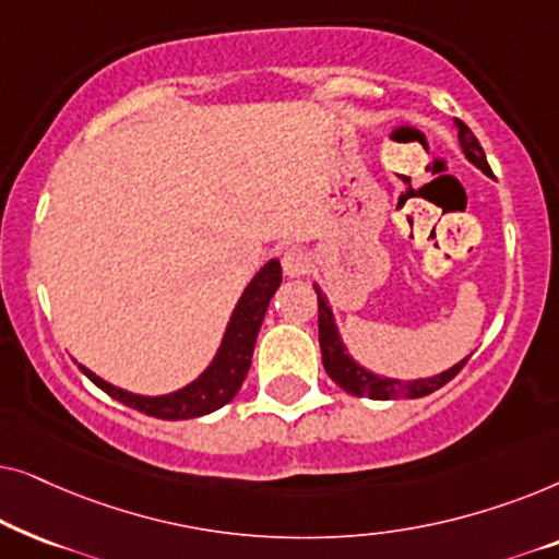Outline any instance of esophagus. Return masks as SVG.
Masks as SVG:
<instances>
[{
	"label": "esophagus",
	"mask_w": 559,
	"mask_h": 559,
	"mask_svg": "<svg viewBox=\"0 0 559 559\" xmlns=\"http://www.w3.org/2000/svg\"><path fill=\"white\" fill-rule=\"evenodd\" d=\"M282 270H285L287 277H302L310 270V257L302 249H289L282 257Z\"/></svg>",
	"instance_id": "1"
}]
</instances>
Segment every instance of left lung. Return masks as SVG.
I'll return each mask as SVG.
<instances>
[{"label":"left lung","instance_id":"8db88e82","mask_svg":"<svg viewBox=\"0 0 559 559\" xmlns=\"http://www.w3.org/2000/svg\"><path fill=\"white\" fill-rule=\"evenodd\" d=\"M455 129H457V144H461L465 159L476 165L478 170H484L486 175H493L491 167H488V163H486L484 147H480L471 129L465 127L461 119H455ZM312 287H316V293H318V333H320V354H323V366H325L328 377H331L335 384L343 389V392H348L354 396H369V400H402V396L404 400H415V396L432 394L435 389L445 386L448 381L453 379L455 373L463 369L465 361L471 358V356H465L463 361H457L455 366H450L448 371H442V373H438V377H430V379L402 381V379L379 377V373L369 371L366 366L358 364L356 358L348 354L346 343H343V338H341L338 325H335L331 302H328L323 289H320L318 285H312Z\"/></svg>","mask_w":559,"mask_h":559}]
</instances>
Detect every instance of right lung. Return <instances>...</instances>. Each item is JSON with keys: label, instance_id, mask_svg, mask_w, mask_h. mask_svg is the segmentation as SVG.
<instances>
[{"label": "right lung", "instance_id": "1", "mask_svg": "<svg viewBox=\"0 0 559 559\" xmlns=\"http://www.w3.org/2000/svg\"><path fill=\"white\" fill-rule=\"evenodd\" d=\"M282 285V264L280 259H270L262 270L254 274V280L243 287V293L236 302V308L228 318V325L221 338V346L216 356L211 358V364L205 366L203 373L198 379L190 381L182 389H175L170 394H134L127 389L114 386L102 377H96L94 371H88L86 366L79 364V369L94 381L98 389H104L106 394L114 400L127 404V407L140 409L144 415L157 417V419H193L211 415L228 404L239 392L247 371L251 366V354H254L257 333L262 328L264 312L270 308V300Z\"/></svg>", "mask_w": 559, "mask_h": 559}]
</instances>
